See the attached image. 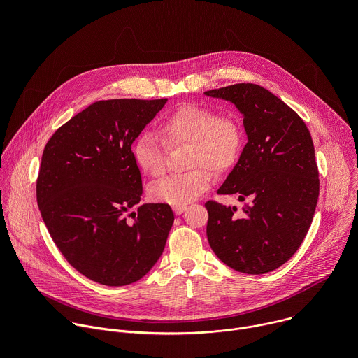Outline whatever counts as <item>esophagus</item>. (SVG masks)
I'll return each mask as SVG.
<instances>
[{
	"label": "esophagus",
	"instance_id": "1",
	"mask_svg": "<svg viewBox=\"0 0 358 358\" xmlns=\"http://www.w3.org/2000/svg\"><path fill=\"white\" fill-rule=\"evenodd\" d=\"M187 210V206H180V207H174V213L177 214V215H181L184 211Z\"/></svg>",
	"mask_w": 358,
	"mask_h": 358
}]
</instances>
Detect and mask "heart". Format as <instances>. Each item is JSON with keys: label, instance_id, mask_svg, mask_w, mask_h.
<instances>
[{"label": "heart", "instance_id": "1", "mask_svg": "<svg viewBox=\"0 0 358 358\" xmlns=\"http://www.w3.org/2000/svg\"><path fill=\"white\" fill-rule=\"evenodd\" d=\"M160 133L163 140L152 133H143L134 141L133 156L144 173L160 177L167 169V145L191 144L188 167L192 170L159 180L148 188L151 201L173 207L187 206L206 192L213 181L208 167L215 173L229 170L243 143V131L236 119L218 116L217 110L194 103L184 105L166 117Z\"/></svg>", "mask_w": 358, "mask_h": 358}]
</instances>
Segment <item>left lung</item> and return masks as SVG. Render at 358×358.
I'll return each instance as SVG.
<instances>
[{
	"mask_svg": "<svg viewBox=\"0 0 358 358\" xmlns=\"http://www.w3.org/2000/svg\"><path fill=\"white\" fill-rule=\"evenodd\" d=\"M231 101L243 116L248 136L239 160L218 194L250 203L206 202L207 236L229 268L262 275L287 262L308 234L319 198V170L309 129L268 89L236 83L203 92Z\"/></svg>",
	"mask_w": 358,
	"mask_h": 358,
	"instance_id": "left-lung-1",
	"label": "left lung"
}]
</instances>
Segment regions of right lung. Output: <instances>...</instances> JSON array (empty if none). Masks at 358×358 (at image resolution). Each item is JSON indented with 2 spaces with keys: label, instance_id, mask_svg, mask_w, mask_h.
<instances>
[{
  "label": "right lung",
  "instance_id": "1",
  "mask_svg": "<svg viewBox=\"0 0 358 358\" xmlns=\"http://www.w3.org/2000/svg\"><path fill=\"white\" fill-rule=\"evenodd\" d=\"M167 99H112L61 126L43 148L36 181L42 220L65 259L106 286L141 279L166 246L169 203L140 202L141 174L131 144Z\"/></svg>",
  "mask_w": 358,
  "mask_h": 358
}]
</instances>
